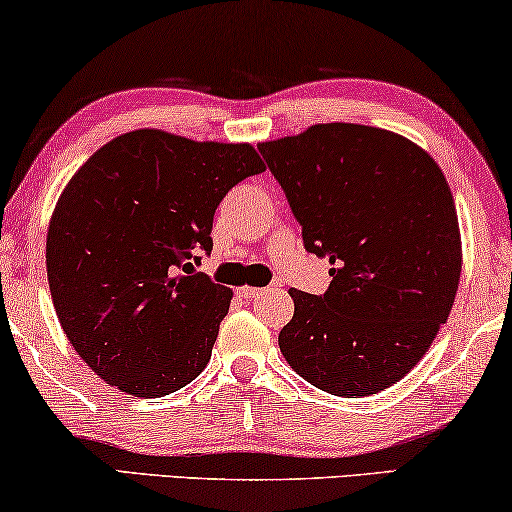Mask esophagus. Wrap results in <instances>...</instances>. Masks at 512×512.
I'll return each instance as SVG.
<instances>
[{
	"mask_svg": "<svg viewBox=\"0 0 512 512\" xmlns=\"http://www.w3.org/2000/svg\"><path fill=\"white\" fill-rule=\"evenodd\" d=\"M262 292H264L262 287H253V285H243V287H239V290H236V294H239V297H243V299H255Z\"/></svg>",
	"mask_w": 512,
	"mask_h": 512,
	"instance_id": "esophagus-1",
	"label": "esophagus"
}]
</instances>
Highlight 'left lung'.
Returning <instances> with one entry per match:
<instances>
[{
    "instance_id": "1",
    "label": "left lung",
    "mask_w": 512,
    "mask_h": 512,
    "mask_svg": "<svg viewBox=\"0 0 512 512\" xmlns=\"http://www.w3.org/2000/svg\"><path fill=\"white\" fill-rule=\"evenodd\" d=\"M308 253L329 257L325 294L290 290L287 364L336 397H369L434 343L462 273L457 208L427 150L387 129L327 122L259 143Z\"/></svg>"
}]
</instances>
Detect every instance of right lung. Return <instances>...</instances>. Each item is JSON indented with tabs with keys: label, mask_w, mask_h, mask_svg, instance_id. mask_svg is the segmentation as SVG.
Wrapping results in <instances>:
<instances>
[{
	"label": "right lung",
	"mask_w": 512,
	"mask_h": 512,
	"mask_svg": "<svg viewBox=\"0 0 512 512\" xmlns=\"http://www.w3.org/2000/svg\"><path fill=\"white\" fill-rule=\"evenodd\" d=\"M266 164L250 143L136 129L64 187L46 241L57 320L104 383L134 397L181 390L211 359L232 290L197 271L225 194Z\"/></svg>",
	"instance_id": "obj_1"
}]
</instances>
